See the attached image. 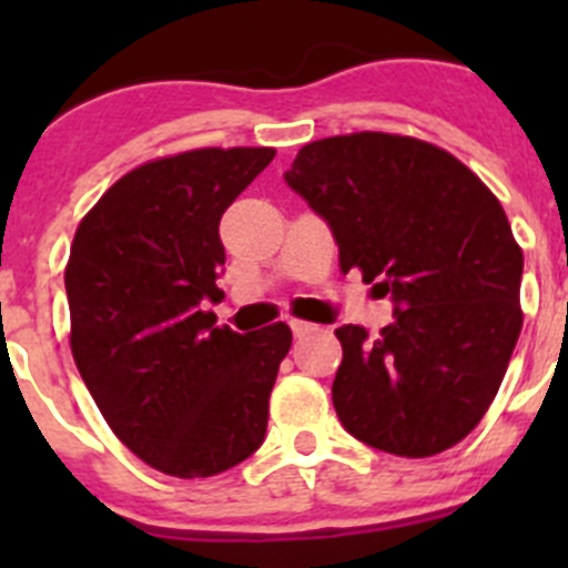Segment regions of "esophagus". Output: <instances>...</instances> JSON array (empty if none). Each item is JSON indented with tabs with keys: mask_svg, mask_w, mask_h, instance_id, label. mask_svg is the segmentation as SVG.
<instances>
[{
	"mask_svg": "<svg viewBox=\"0 0 568 568\" xmlns=\"http://www.w3.org/2000/svg\"><path fill=\"white\" fill-rule=\"evenodd\" d=\"M291 329H294V335H307V332H316L318 326L311 324V321H300V318H291Z\"/></svg>",
	"mask_w": 568,
	"mask_h": 568,
	"instance_id": "34e87169",
	"label": "esophagus"
}]
</instances>
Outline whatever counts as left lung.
Here are the masks:
<instances>
[{
	"label": "left lung",
	"mask_w": 568,
	"mask_h": 568,
	"mask_svg": "<svg viewBox=\"0 0 568 568\" xmlns=\"http://www.w3.org/2000/svg\"><path fill=\"white\" fill-rule=\"evenodd\" d=\"M285 183L329 225L341 268L382 280L393 324L335 335L343 428L423 459L480 423L523 329V250L500 200L456 156L415 136L359 131L296 153Z\"/></svg>",
	"instance_id": "left-lung-1"
}]
</instances>
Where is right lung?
Here are the masks:
<instances>
[{"label":"right lung","mask_w":568,"mask_h":568,"mask_svg":"<svg viewBox=\"0 0 568 568\" xmlns=\"http://www.w3.org/2000/svg\"><path fill=\"white\" fill-rule=\"evenodd\" d=\"M274 148H200L131 170L79 222L65 266L71 352L120 443L175 478L261 448L288 324L216 326L227 205Z\"/></svg>","instance_id":"add662e5"}]
</instances>
